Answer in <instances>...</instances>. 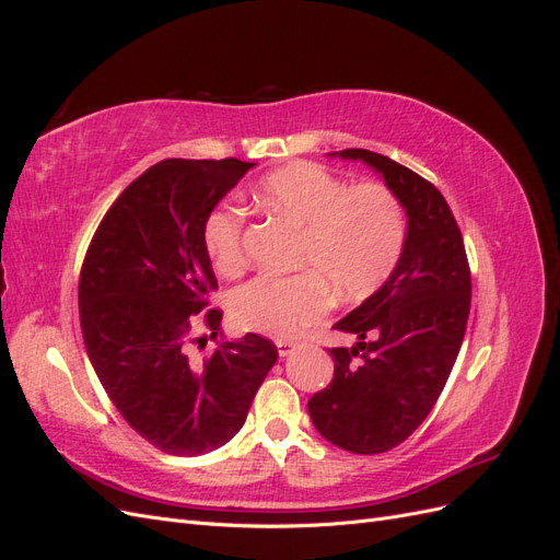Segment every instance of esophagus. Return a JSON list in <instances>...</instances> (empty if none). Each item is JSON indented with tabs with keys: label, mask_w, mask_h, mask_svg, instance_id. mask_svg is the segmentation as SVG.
Instances as JSON below:
<instances>
[{
	"label": "esophagus",
	"mask_w": 560,
	"mask_h": 560,
	"mask_svg": "<svg viewBox=\"0 0 560 560\" xmlns=\"http://www.w3.org/2000/svg\"><path fill=\"white\" fill-rule=\"evenodd\" d=\"M296 346H299L296 341H276V348H278V354H280V358H287V354L294 352V348H296Z\"/></svg>",
	"instance_id": "34e87169"
}]
</instances>
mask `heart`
Segmentation results:
<instances>
[{"instance_id": "obj_1", "label": "heart", "mask_w": 560, "mask_h": 560, "mask_svg": "<svg viewBox=\"0 0 560 560\" xmlns=\"http://www.w3.org/2000/svg\"><path fill=\"white\" fill-rule=\"evenodd\" d=\"M268 214L299 231L296 276H259L231 299L241 329L292 338L325 315L334 292L341 301L374 294L399 264L406 217L399 198L378 182L346 186L325 167L292 163L252 189ZM238 208L214 210L206 219L202 243L219 273L233 276L245 264Z\"/></svg>"}]
</instances>
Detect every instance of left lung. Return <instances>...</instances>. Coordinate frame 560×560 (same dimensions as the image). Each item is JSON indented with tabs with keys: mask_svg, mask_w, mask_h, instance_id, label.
<instances>
[{
	"mask_svg": "<svg viewBox=\"0 0 560 560\" xmlns=\"http://www.w3.org/2000/svg\"><path fill=\"white\" fill-rule=\"evenodd\" d=\"M329 156L374 167L406 212L399 264L334 325L358 343L329 350L334 378L308 401L327 442L374 455L413 434L442 395L465 338L471 278L460 229L434 184L369 149Z\"/></svg>",
	"mask_w": 560,
	"mask_h": 560,
	"instance_id": "8db88e82",
	"label": "left lung"
}]
</instances>
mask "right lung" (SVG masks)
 Masks as SVG:
<instances>
[{
    "instance_id": "1",
    "label": "right lung",
    "mask_w": 560,
    "mask_h": 560,
    "mask_svg": "<svg viewBox=\"0 0 560 560\" xmlns=\"http://www.w3.org/2000/svg\"><path fill=\"white\" fill-rule=\"evenodd\" d=\"M238 159H167L151 165L100 222L79 280L89 360L128 425L171 455H202L245 425L276 346L257 334L220 338L196 355L195 315L219 337L208 311L217 278L202 243L206 219L249 167ZM200 346V347H201Z\"/></svg>"
}]
</instances>
